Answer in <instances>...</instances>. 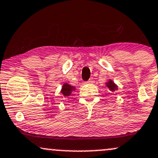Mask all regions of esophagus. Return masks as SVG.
I'll return each mask as SVG.
<instances>
[{
  "mask_svg": "<svg viewBox=\"0 0 158 158\" xmlns=\"http://www.w3.org/2000/svg\"><path fill=\"white\" fill-rule=\"evenodd\" d=\"M92 82H93L92 79H90V80H89L88 82H85V84H91V83H92Z\"/></svg>",
  "mask_w": 158,
  "mask_h": 158,
  "instance_id": "obj_1",
  "label": "esophagus"
}]
</instances>
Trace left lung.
<instances>
[{
  "label": "left lung",
  "mask_w": 158,
  "mask_h": 158,
  "mask_svg": "<svg viewBox=\"0 0 158 158\" xmlns=\"http://www.w3.org/2000/svg\"><path fill=\"white\" fill-rule=\"evenodd\" d=\"M106 87L109 89L110 92H114L118 89V86L115 84V82L112 80V79H109L107 82H106Z\"/></svg>",
  "instance_id": "1"
}]
</instances>
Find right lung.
Wrapping results in <instances>:
<instances>
[{
    "label": "right lung",
    "instance_id": "add662e5",
    "mask_svg": "<svg viewBox=\"0 0 158 158\" xmlns=\"http://www.w3.org/2000/svg\"><path fill=\"white\" fill-rule=\"evenodd\" d=\"M75 90H76V87L75 86L71 85L68 83H64L63 85L62 89L60 90V94H62L64 98L69 97V96L72 95L73 92Z\"/></svg>",
    "mask_w": 158,
    "mask_h": 158
}]
</instances>
